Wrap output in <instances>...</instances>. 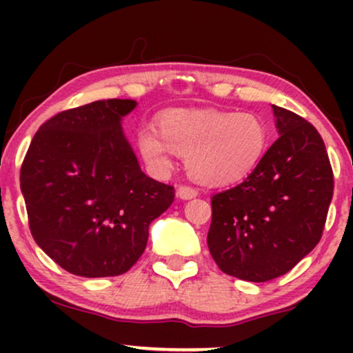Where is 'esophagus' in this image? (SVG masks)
I'll use <instances>...</instances> for the list:
<instances>
[{
  "instance_id": "1",
  "label": "esophagus",
  "mask_w": 353,
  "mask_h": 353,
  "mask_svg": "<svg viewBox=\"0 0 353 353\" xmlns=\"http://www.w3.org/2000/svg\"><path fill=\"white\" fill-rule=\"evenodd\" d=\"M197 189L192 188V185H179V189H177V196L181 197V199H192V197L197 196Z\"/></svg>"
}]
</instances>
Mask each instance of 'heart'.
I'll return each instance as SVG.
<instances>
[{
  "mask_svg": "<svg viewBox=\"0 0 353 353\" xmlns=\"http://www.w3.org/2000/svg\"><path fill=\"white\" fill-rule=\"evenodd\" d=\"M159 134L163 140L151 129L139 132L137 144L145 163L165 169L172 152L185 156L190 176L208 185L242 179L267 145L264 121L252 112L174 109L159 119Z\"/></svg>",
  "mask_w": 353,
  "mask_h": 353,
  "instance_id": "1",
  "label": "heart"
}]
</instances>
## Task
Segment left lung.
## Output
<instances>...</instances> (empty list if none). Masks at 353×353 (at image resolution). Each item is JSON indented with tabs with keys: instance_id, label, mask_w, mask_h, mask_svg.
Returning <instances> with one entry per match:
<instances>
[{
	"instance_id": "left-lung-1",
	"label": "left lung",
	"mask_w": 353,
	"mask_h": 353,
	"mask_svg": "<svg viewBox=\"0 0 353 353\" xmlns=\"http://www.w3.org/2000/svg\"><path fill=\"white\" fill-rule=\"evenodd\" d=\"M279 137L244 182L214 194L208 234L222 272L267 282L292 270L322 237L334 172L317 129L272 106Z\"/></svg>"
}]
</instances>
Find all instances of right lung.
Instances as JSON below:
<instances>
[{
    "label": "right lung",
    "instance_id": "obj_1",
    "mask_svg": "<svg viewBox=\"0 0 353 353\" xmlns=\"http://www.w3.org/2000/svg\"><path fill=\"white\" fill-rule=\"evenodd\" d=\"M132 99H104L58 112L38 129L21 164L33 239L81 277L128 272L149 225L174 201L172 185L148 177L123 134Z\"/></svg>",
    "mask_w": 353,
    "mask_h": 353
}]
</instances>
